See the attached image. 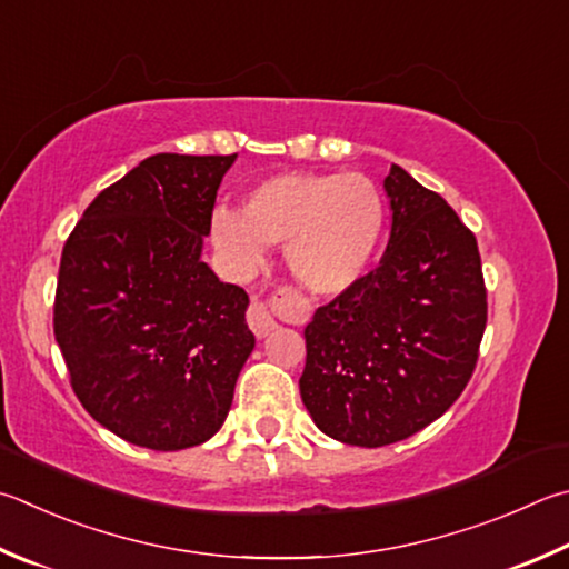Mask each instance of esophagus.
Segmentation results:
<instances>
[{
	"label": "esophagus",
	"instance_id": "obj_1",
	"mask_svg": "<svg viewBox=\"0 0 569 569\" xmlns=\"http://www.w3.org/2000/svg\"><path fill=\"white\" fill-rule=\"evenodd\" d=\"M246 320H249V326L253 333L258 338H266L271 330H276V320L271 316V311H268V303L266 301H258V298H253L249 311H246Z\"/></svg>",
	"mask_w": 569,
	"mask_h": 569
}]
</instances>
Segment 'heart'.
I'll return each mask as SVG.
<instances>
[{"instance_id": "heart-1", "label": "heart", "mask_w": 569, "mask_h": 569, "mask_svg": "<svg viewBox=\"0 0 569 569\" xmlns=\"http://www.w3.org/2000/svg\"><path fill=\"white\" fill-rule=\"evenodd\" d=\"M386 203L360 173H278L243 196L241 213H213V243L236 273L251 276L263 246H283L306 291L336 296L368 271L383 239Z\"/></svg>"}]
</instances>
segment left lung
<instances>
[{"instance_id":"8db88e82","label":"left lung","mask_w":569,"mask_h":569,"mask_svg":"<svg viewBox=\"0 0 569 569\" xmlns=\"http://www.w3.org/2000/svg\"><path fill=\"white\" fill-rule=\"evenodd\" d=\"M388 249L306 326L301 398L348 446L383 448L438 420L472 378L488 323L475 233L406 169L386 177Z\"/></svg>"}]
</instances>
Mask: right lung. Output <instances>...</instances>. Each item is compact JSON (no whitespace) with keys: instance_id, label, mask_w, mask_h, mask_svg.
<instances>
[{"instance_id":"1","label":"right lung","mask_w":569,"mask_h":569,"mask_svg":"<svg viewBox=\"0 0 569 569\" xmlns=\"http://www.w3.org/2000/svg\"><path fill=\"white\" fill-rule=\"evenodd\" d=\"M229 157L157 153L107 186L61 251L54 338L81 406L151 450L201 446L256 338L249 296L201 261Z\"/></svg>"}]
</instances>
